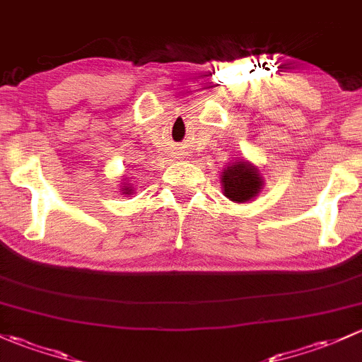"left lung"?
Returning a JSON list of instances; mask_svg holds the SVG:
<instances>
[{
	"mask_svg": "<svg viewBox=\"0 0 362 362\" xmlns=\"http://www.w3.org/2000/svg\"><path fill=\"white\" fill-rule=\"evenodd\" d=\"M223 193L232 202L244 204L255 199L263 188V180L259 170L252 163L238 158L235 163H230L221 174Z\"/></svg>",
	"mask_w": 362,
	"mask_h": 362,
	"instance_id": "1",
	"label": "left lung"
}]
</instances>
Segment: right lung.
<instances>
[{"label": "right lung", "instance_id": "1", "mask_svg": "<svg viewBox=\"0 0 362 362\" xmlns=\"http://www.w3.org/2000/svg\"><path fill=\"white\" fill-rule=\"evenodd\" d=\"M122 193H127V195H130V193H132V186H130V185L124 186V188H122Z\"/></svg>", "mask_w": 362, "mask_h": 362}]
</instances>
